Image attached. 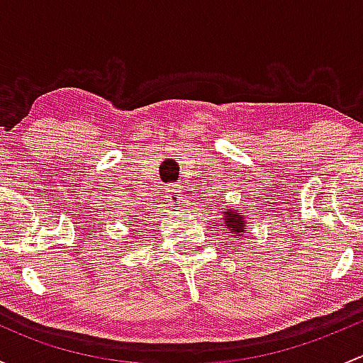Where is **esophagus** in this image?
I'll list each match as a JSON object with an SVG mask.
<instances>
[{
    "mask_svg": "<svg viewBox=\"0 0 363 363\" xmlns=\"http://www.w3.org/2000/svg\"><path fill=\"white\" fill-rule=\"evenodd\" d=\"M182 199H184V196H182V191H177V189H170V191H168V200L174 205L182 203Z\"/></svg>",
    "mask_w": 363,
    "mask_h": 363,
    "instance_id": "1",
    "label": "esophagus"
}]
</instances>
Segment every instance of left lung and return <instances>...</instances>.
I'll use <instances>...</instances> for the list:
<instances>
[{
    "label": "left lung",
    "instance_id": "left-lung-1",
    "mask_svg": "<svg viewBox=\"0 0 363 363\" xmlns=\"http://www.w3.org/2000/svg\"><path fill=\"white\" fill-rule=\"evenodd\" d=\"M221 226H226V230H232L228 233H237V235H246V221L242 218V212L239 211H232V208L225 207V219L221 221Z\"/></svg>",
    "mask_w": 363,
    "mask_h": 363
}]
</instances>
